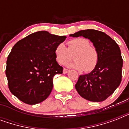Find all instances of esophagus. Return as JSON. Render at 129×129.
<instances>
[{
  "label": "esophagus",
  "instance_id": "1",
  "mask_svg": "<svg viewBox=\"0 0 129 129\" xmlns=\"http://www.w3.org/2000/svg\"><path fill=\"white\" fill-rule=\"evenodd\" d=\"M69 70H68V69L66 68H63V74H66V73H68L69 72Z\"/></svg>",
  "mask_w": 129,
  "mask_h": 129
}]
</instances>
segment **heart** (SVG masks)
<instances>
[{"instance_id":"heart-1","label":"heart","mask_w":129,"mask_h":129,"mask_svg":"<svg viewBox=\"0 0 129 129\" xmlns=\"http://www.w3.org/2000/svg\"><path fill=\"white\" fill-rule=\"evenodd\" d=\"M90 41L85 37H76L68 41V47L59 43L55 47L54 55L59 64L63 65L74 55V61L69 63L68 66L80 71L89 73L96 68L99 61V53L97 49L91 45Z\"/></svg>"}]
</instances>
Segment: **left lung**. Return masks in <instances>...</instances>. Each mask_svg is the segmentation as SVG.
Instances as JSON below:
<instances>
[{
  "label": "left lung",
  "instance_id": "8db88e82",
  "mask_svg": "<svg viewBox=\"0 0 129 129\" xmlns=\"http://www.w3.org/2000/svg\"><path fill=\"white\" fill-rule=\"evenodd\" d=\"M70 36L88 38L99 53L96 68L88 74L80 76L76 89L89 101H104L112 94L122 80L123 59L118 44L105 33L94 29L82 30Z\"/></svg>",
  "mask_w": 129,
  "mask_h": 129
}]
</instances>
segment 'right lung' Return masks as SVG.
Returning <instances> with one entry per match:
<instances>
[{
	"instance_id": "right-lung-1",
	"label": "right lung",
	"mask_w": 129,
	"mask_h": 129,
	"mask_svg": "<svg viewBox=\"0 0 129 129\" xmlns=\"http://www.w3.org/2000/svg\"><path fill=\"white\" fill-rule=\"evenodd\" d=\"M66 39L46 31L30 34L13 46L7 61L6 76L11 92L27 104L44 101L53 88V78L62 74L54 49Z\"/></svg>"
}]
</instances>
